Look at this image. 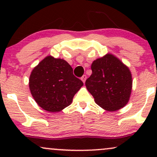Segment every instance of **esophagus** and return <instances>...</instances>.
I'll list each match as a JSON object with an SVG mask.
<instances>
[{"label":"esophagus","mask_w":157,"mask_h":157,"mask_svg":"<svg viewBox=\"0 0 157 157\" xmlns=\"http://www.w3.org/2000/svg\"><path fill=\"white\" fill-rule=\"evenodd\" d=\"M86 78H87V77H86V75H83V76L81 77V80H82V82H83V83H85V82H86Z\"/></svg>","instance_id":"obj_1"}]
</instances>
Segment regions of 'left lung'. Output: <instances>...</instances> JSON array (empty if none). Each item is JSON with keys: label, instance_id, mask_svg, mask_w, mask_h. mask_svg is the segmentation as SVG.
Instances as JSON below:
<instances>
[{"label": "left lung", "instance_id": "1", "mask_svg": "<svg viewBox=\"0 0 157 157\" xmlns=\"http://www.w3.org/2000/svg\"><path fill=\"white\" fill-rule=\"evenodd\" d=\"M92 74L86 86L99 106L116 111L128 102L132 90V76L126 65L111 54L94 60Z\"/></svg>", "mask_w": 157, "mask_h": 157}]
</instances>
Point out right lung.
Instances as JSON below:
<instances>
[{
    "label": "right lung",
    "instance_id": "obj_1",
    "mask_svg": "<svg viewBox=\"0 0 157 157\" xmlns=\"http://www.w3.org/2000/svg\"><path fill=\"white\" fill-rule=\"evenodd\" d=\"M29 86L37 105L55 113L71 105L83 82L73 75L72 68L66 60L49 55L33 68Z\"/></svg>",
    "mask_w": 157,
    "mask_h": 157
}]
</instances>
